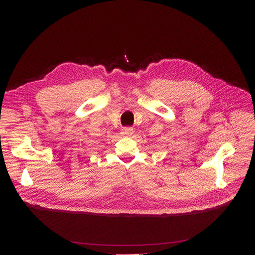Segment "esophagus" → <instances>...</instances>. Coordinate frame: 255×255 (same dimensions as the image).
Wrapping results in <instances>:
<instances>
[{
  "mask_svg": "<svg viewBox=\"0 0 255 255\" xmlns=\"http://www.w3.org/2000/svg\"><path fill=\"white\" fill-rule=\"evenodd\" d=\"M134 133V129L132 128H121V134L125 135V136H130Z\"/></svg>",
  "mask_w": 255,
  "mask_h": 255,
  "instance_id": "obj_1",
  "label": "esophagus"
}]
</instances>
